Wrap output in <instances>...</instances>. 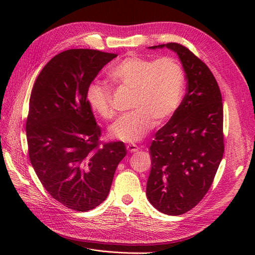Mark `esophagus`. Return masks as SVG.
Here are the masks:
<instances>
[{
    "label": "esophagus",
    "instance_id": "1",
    "mask_svg": "<svg viewBox=\"0 0 255 255\" xmlns=\"http://www.w3.org/2000/svg\"><path fill=\"white\" fill-rule=\"evenodd\" d=\"M127 150H128L129 153H135V152H137L139 149H138V146H137L136 144L129 143V144L127 145Z\"/></svg>",
    "mask_w": 255,
    "mask_h": 255
}]
</instances>
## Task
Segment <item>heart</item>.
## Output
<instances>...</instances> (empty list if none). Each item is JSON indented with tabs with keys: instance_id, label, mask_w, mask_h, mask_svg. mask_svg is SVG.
I'll return each mask as SVG.
<instances>
[{
	"instance_id": "b5f03b06",
	"label": "heart",
	"mask_w": 255,
	"mask_h": 255,
	"mask_svg": "<svg viewBox=\"0 0 255 255\" xmlns=\"http://www.w3.org/2000/svg\"><path fill=\"white\" fill-rule=\"evenodd\" d=\"M111 79L121 87L133 90L130 109L110 128L114 139L126 142L141 140L154 126L170 119L181 104L185 76L181 65L172 57L157 59L130 55L110 72ZM90 110L103 119H112L113 91L106 84L91 82L86 89Z\"/></svg>"
}]
</instances>
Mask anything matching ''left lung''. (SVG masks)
I'll return each mask as SVG.
<instances>
[{"label": "left lung", "mask_w": 255, "mask_h": 255, "mask_svg": "<svg viewBox=\"0 0 255 255\" xmlns=\"http://www.w3.org/2000/svg\"><path fill=\"white\" fill-rule=\"evenodd\" d=\"M175 52L186 74V95L151 143L150 203L166 215L194 208L212 186L225 152L223 106L219 86L203 61L186 47L169 42L150 47Z\"/></svg>", "instance_id": "obj_1"}]
</instances>
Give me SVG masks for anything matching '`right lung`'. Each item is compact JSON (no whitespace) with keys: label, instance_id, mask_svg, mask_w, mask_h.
Segmentation results:
<instances>
[{"label":"right lung","instance_id":"right-lung-1","mask_svg":"<svg viewBox=\"0 0 255 255\" xmlns=\"http://www.w3.org/2000/svg\"><path fill=\"white\" fill-rule=\"evenodd\" d=\"M117 54L71 49L57 54L37 76L26 119L28 156L43 187L78 212L101 204L127 149L101 144V128L86 101V89Z\"/></svg>","mask_w":255,"mask_h":255}]
</instances>
